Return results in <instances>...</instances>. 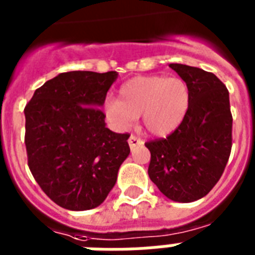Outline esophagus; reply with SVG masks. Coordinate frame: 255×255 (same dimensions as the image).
<instances>
[{"label": "esophagus", "mask_w": 255, "mask_h": 255, "mask_svg": "<svg viewBox=\"0 0 255 255\" xmlns=\"http://www.w3.org/2000/svg\"><path fill=\"white\" fill-rule=\"evenodd\" d=\"M128 144H129V148H135L137 145H141L143 144V140L139 139V137H136L135 135L129 136V139H128Z\"/></svg>", "instance_id": "obj_1"}]
</instances>
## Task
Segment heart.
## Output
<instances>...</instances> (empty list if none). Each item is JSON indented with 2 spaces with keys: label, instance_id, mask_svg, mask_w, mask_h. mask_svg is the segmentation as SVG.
I'll return each mask as SVG.
<instances>
[{
  "label": "heart",
  "instance_id": "heart-1",
  "mask_svg": "<svg viewBox=\"0 0 255 255\" xmlns=\"http://www.w3.org/2000/svg\"><path fill=\"white\" fill-rule=\"evenodd\" d=\"M190 92L178 77H135L119 90V99H107L104 110L108 119L119 128H128L135 118H143L152 135L164 136L182 123L189 110Z\"/></svg>",
  "mask_w": 255,
  "mask_h": 255
}]
</instances>
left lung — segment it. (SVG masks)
<instances>
[{
    "mask_svg": "<svg viewBox=\"0 0 255 255\" xmlns=\"http://www.w3.org/2000/svg\"><path fill=\"white\" fill-rule=\"evenodd\" d=\"M186 82L189 110L167 139L145 144L151 152L148 174L172 201L192 202L209 193L225 169L232 151L229 91L214 74L170 63Z\"/></svg>",
    "mask_w": 255,
    "mask_h": 255,
    "instance_id": "left-lung-1",
    "label": "left lung"
}]
</instances>
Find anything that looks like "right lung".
<instances>
[{
	"label": "right lung",
	"instance_id": "1",
	"mask_svg": "<svg viewBox=\"0 0 255 255\" xmlns=\"http://www.w3.org/2000/svg\"><path fill=\"white\" fill-rule=\"evenodd\" d=\"M116 71L62 73L35 90L25 107L29 168L62 208L99 206L129 155L128 133L106 127L103 107Z\"/></svg>",
	"mask_w": 255,
	"mask_h": 255
}]
</instances>
